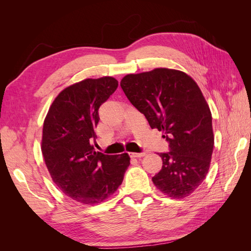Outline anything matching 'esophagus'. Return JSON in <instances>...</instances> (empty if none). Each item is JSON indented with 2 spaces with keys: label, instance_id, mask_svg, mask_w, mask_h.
<instances>
[{
  "label": "esophagus",
  "instance_id": "1",
  "mask_svg": "<svg viewBox=\"0 0 251 251\" xmlns=\"http://www.w3.org/2000/svg\"><path fill=\"white\" fill-rule=\"evenodd\" d=\"M128 155H130L132 158H139V157H143L146 155V153H144V151H142V153H128Z\"/></svg>",
  "mask_w": 251,
  "mask_h": 251
}]
</instances>
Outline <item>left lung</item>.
Returning <instances> with one entry per match:
<instances>
[{"label": "left lung", "instance_id": "1", "mask_svg": "<svg viewBox=\"0 0 251 251\" xmlns=\"http://www.w3.org/2000/svg\"><path fill=\"white\" fill-rule=\"evenodd\" d=\"M120 86L169 143V151L159 154L162 169L154 184L171 198H185L206 177L214 149L211 113L200 88L184 72L165 68L128 74Z\"/></svg>", "mask_w": 251, "mask_h": 251}]
</instances>
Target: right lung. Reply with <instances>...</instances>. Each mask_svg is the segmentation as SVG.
<instances>
[{
	"label": "right lung",
	"instance_id": "right-lung-1",
	"mask_svg": "<svg viewBox=\"0 0 251 251\" xmlns=\"http://www.w3.org/2000/svg\"><path fill=\"white\" fill-rule=\"evenodd\" d=\"M110 76L85 79L66 88L44 121L42 153L52 180L66 196L83 204L107 199L123 183L130 157L95 151L98 110L115 92Z\"/></svg>",
	"mask_w": 251,
	"mask_h": 251
}]
</instances>
